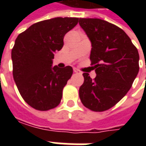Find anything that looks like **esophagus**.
Wrapping results in <instances>:
<instances>
[{"mask_svg": "<svg viewBox=\"0 0 146 146\" xmlns=\"http://www.w3.org/2000/svg\"><path fill=\"white\" fill-rule=\"evenodd\" d=\"M73 72L76 73H79V74H80V73H81V72H80L79 70L76 69V68H74V69H73Z\"/></svg>", "mask_w": 146, "mask_h": 146, "instance_id": "esophagus-1", "label": "esophagus"}]
</instances>
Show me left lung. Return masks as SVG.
<instances>
[{
	"mask_svg": "<svg viewBox=\"0 0 146 146\" xmlns=\"http://www.w3.org/2000/svg\"><path fill=\"white\" fill-rule=\"evenodd\" d=\"M79 24L92 42L90 60L96 73L95 79L83 73L80 98L86 108L103 112L131 88L139 70L138 49L122 29L107 21L80 18Z\"/></svg>",
	"mask_w": 146,
	"mask_h": 146,
	"instance_id": "left-lung-1",
	"label": "left lung"
}]
</instances>
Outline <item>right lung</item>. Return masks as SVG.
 Here are the masks:
<instances>
[{
    "mask_svg": "<svg viewBox=\"0 0 146 146\" xmlns=\"http://www.w3.org/2000/svg\"><path fill=\"white\" fill-rule=\"evenodd\" d=\"M79 18L57 17L33 24L21 33L11 50L13 77L24 101L40 111L60 103L62 90L73 74V68L51 67L54 53L63 47L67 32Z\"/></svg>",
    "mask_w": 146,
    "mask_h": 146,
    "instance_id": "add662e5",
    "label": "right lung"
}]
</instances>
